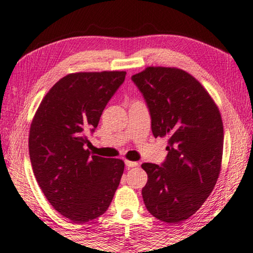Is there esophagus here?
I'll list each match as a JSON object with an SVG mask.
<instances>
[{
	"instance_id": "obj_1",
	"label": "esophagus",
	"mask_w": 253,
	"mask_h": 253,
	"mask_svg": "<svg viewBox=\"0 0 253 253\" xmlns=\"http://www.w3.org/2000/svg\"><path fill=\"white\" fill-rule=\"evenodd\" d=\"M125 166L127 168H134V167H137L138 163L137 162H134V161H128V160H125Z\"/></svg>"
}]
</instances>
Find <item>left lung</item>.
I'll return each mask as SVG.
<instances>
[{"label": "left lung", "instance_id": "1", "mask_svg": "<svg viewBox=\"0 0 253 253\" xmlns=\"http://www.w3.org/2000/svg\"><path fill=\"white\" fill-rule=\"evenodd\" d=\"M145 100L154 137H168L161 166L143 163L150 213L181 223L197 211L217 181L224 130L218 108L194 76L174 67H147L131 76Z\"/></svg>", "mask_w": 253, "mask_h": 253}]
</instances>
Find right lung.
Instances as JSON below:
<instances>
[{
  "instance_id": "right-lung-1",
  "label": "right lung",
  "mask_w": 253,
  "mask_h": 253,
  "mask_svg": "<svg viewBox=\"0 0 253 253\" xmlns=\"http://www.w3.org/2000/svg\"><path fill=\"white\" fill-rule=\"evenodd\" d=\"M126 72H84L64 76L48 91L30 127L34 174L48 202L72 222L83 224L108 210L125 164L91 155L93 133Z\"/></svg>"
}]
</instances>
